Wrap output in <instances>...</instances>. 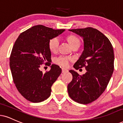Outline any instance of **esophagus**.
<instances>
[{"mask_svg": "<svg viewBox=\"0 0 123 123\" xmlns=\"http://www.w3.org/2000/svg\"><path fill=\"white\" fill-rule=\"evenodd\" d=\"M68 72V69H65V68H62V72L63 73H66V72Z\"/></svg>", "mask_w": 123, "mask_h": 123, "instance_id": "1", "label": "esophagus"}]
</instances>
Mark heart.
<instances>
[{"label": "heart", "mask_w": 123, "mask_h": 123, "mask_svg": "<svg viewBox=\"0 0 123 123\" xmlns=\"http://www.w3.org/2000/svg\"><path fill=\"white\" fill-rule=\"evenodd\" d=\"M68 39L72 46H73L75 45H77V44H78V45L80 44V39L74 35H70L68 37ZM59 45H60V39L57 37L51 38L49 41V48L50 51L53 53L57 51ZM72 60H73V58L72 57L65 55H60L58 57L55 58L54 62L61 66L68 67L69 64V62Z\"/></svg>", "instance_id": "1"}]
</instances>
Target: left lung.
Wrapping results in <instances>:
<instances>
[{
	"mask_svg": "<svg viewBox=\"0 0 123 123\" xmlns=\"http://www.w3.org/2000/svg\"><path fill=\"white\" fill-rule=\"evenodd\" d=\"M82 37L84 51L73 67L85 68V74L80 75L73 70L68 84L70 97L80 104H88L101 95L108 84L114 70V52L105 35L92 27L69 30Z\"/></svg>",
	"mask_w": 123,
	"mask_h": 123,
	"instance_id": "1",
	"label": "left lung"
}]
</instances>
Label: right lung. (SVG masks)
<instances>
[{
  "instance_id": "add662e5",
  "label": "right lung",
  "mask_w": 123,
  "mask_h": 123,
  "mask_svg": "<svg viewBox=\"0 0 123 123\" xmlns=\"http://www.w3.org/2000/svg\"><path fill=\"white\" fill-rule=\"evenodd\" d=\"M64 31L37 25L22 32L15 42L10 57L13 81L22 96L32 103L49 98L51 86L61 73L57 65H51L45 74L39 68L45 63L51 65L49 41Z\"/></svg>"
}]
</instances>
